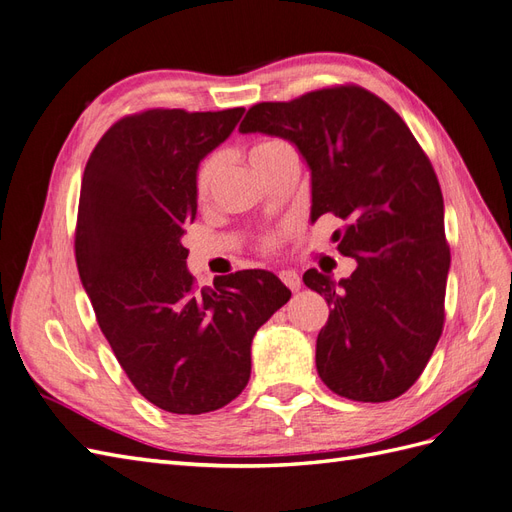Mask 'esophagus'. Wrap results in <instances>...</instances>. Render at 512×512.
I'll list each match as a JSON object with an SVG mask.
<instances>
[{
	"label": "esophagus",
	"mask_w": 512,
	"mask_h": 512,
	"mask_svg": "<svg viewBox=\"0 0 512 512\" xmlns=\"http://www.w3.org/2000/svg\"><path fill=\"white\" fill-rule=\"evenodd\" d=\"M280 280H282L290 290H299V288H301V278H299L297 271H290V269L280 271Z\"/></svg>",
	"instance_id": "esophagus-1"
}]
</instances>
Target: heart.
Instances as JSON below:
<instances>
[{
  "instance_id": "heart-1",
  "label": "heart",
  "mask_w": 512,
  "mask_h": 512,
  "mask_svg": "<svg viewBox=\"0 0 512 512\" xmlns=\"http://www.w3.org/2000/svg\"><path fill=\"white\" fill-rule=\"evenodd\" d=\"M286 153H293V150H290L284 142H280V140H265V142H258V144L250 146V150H247V157H250L252 165L260 174H265L271 168V165L278 161L282 155H286ZM219 172H222V155H217V153L209 155L198 165L196 183H193V187H196V198L198 200H206V198L211 196V191H213V185L217 181ZM282 237H284L282 230L280 232H271V234H267V237H262L260 247L265 252H273L275 247L280 245Z\"/></svg>"
}]
</instances>
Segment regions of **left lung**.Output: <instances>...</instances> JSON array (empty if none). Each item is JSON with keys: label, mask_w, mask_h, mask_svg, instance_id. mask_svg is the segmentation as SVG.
<instances>
[{"label": "left lung", "mask_w": 512, "mask_h": 512, "mask_svg": "<svg viewBox=\"0 0 512 512\" xmlns=\"http://www.w3.org/2000/svg\"><path fill=\"white\" fill-rule=\"evenodd\" d=\"M241 133L293 142L312 172V222L336 215L347 280L303 273L329 319L316 370L331 392L385 403L418 381L444 331L450 247L444 198L422 146L394 109L353 84L247 109Z\"/></svg>", "instance_id": "8db88e82"}]
</instances>
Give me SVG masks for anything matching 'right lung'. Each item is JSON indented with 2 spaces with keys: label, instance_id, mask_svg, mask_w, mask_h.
Here are the masks:
<instances>
[{
  "label": "right lung",
  "instance_id": "add662e5",
  "mask_svg": "<svg viewBox=\"0 0 512 512\" xmlns=\"http://www.w3.org/2000/svg\"><path fill=\"white\" fill-rule=\"evenodd\" d=\"M222 112L146 109L114 122L81 178L75 258L96 321L148 403L209 413L250 381L258 327L290 299L271 271L198 288L181 237L196 219L200 161L237 127Z\"/></svg>",
  "mask_w": 512,
  "mask_h": 512
}]
</instances>
